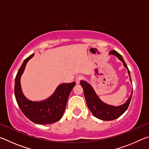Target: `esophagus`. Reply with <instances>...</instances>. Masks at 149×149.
<instances>
[{"label":"esophagus","instance_id":"1","mask_svg":"<svg viewBox=\"0 0 149 149\" xmlns=\"http://www.w3.org/2000/svg\"><path fill=\"white\" fill-rule=\"evenodd\" d=\"M83 79H84V77H83L82 75H79V76H77L75 78V82H76L77 84H79L81 81Z\"/></svg>","mask_w":149,"mask_h":149}]
</instances>
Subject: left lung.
I'll return each mask as SVG.
<instances>
[{
	"mask_svg": "<svg viewBox=\"0 0 149 149\" xmlns=\"http://www.w3.org/2000/svg\"><path fill=\"white\" fill-rule=\"evenodd\" d=\"M109 54L115 55L118 57V58L120 60L123 62V64L127 69L128 74L130 77V72L128 68L126 65L125 62L123 60L122 55L120 54L116 50H112L109 52ZM132 81V79H130ZM81 85L83 89H84V95L86 99L87 107L89 108L92 114L95 116L96 118H99L100 120L104 121H110L119 118L120 116H122L126 110L129 107L130 103L132 99L133 91L131 94L130 97L128 99L127 102L124 104L119 106V107H114V106H110L105 104L104 102H102L100 99L98 97V96L96 94L95 91L93 90V87L91 85L87 84L85 81H81Z\"/></svg>",
	"mask_w": 149,
	"mask_h": 149,
	"instance_id": "1",
	"label": "left lung"
}]
</instances>
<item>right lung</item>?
<instances>
[{
	"label": "right lung",
	"instance_id": "right-lung-1",
	"mask_svg": "<svg viewBox=\"0 0 149 149\" xmlns=\"http://www.w3.org/2000/svg\"><path fill=\"white\" fill-rule=\"evenodd\" d=\"M33 56V54L30 55L24 60L17 73L15 78V97L22 112L31 122L37 124H50L61 119L70 93L75 85V82L60 85L54 94L43 101H30L22 93L20 77L27 62Z\"/></svg>",
	"mask_w": 149,
	"mask_h": 149
}]
</instances>
